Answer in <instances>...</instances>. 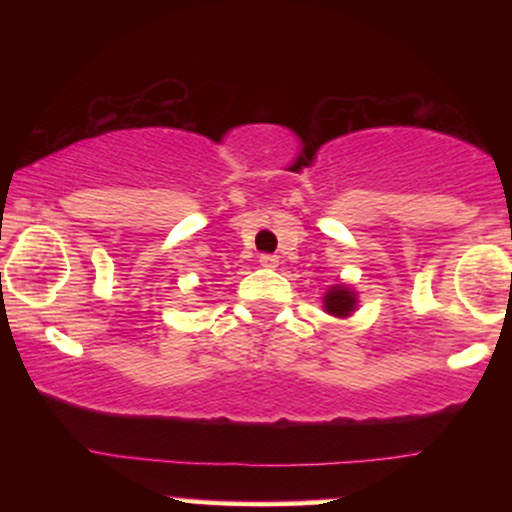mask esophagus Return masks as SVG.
Returning a JSON list of instances; mask_svg holds the SVG:
<instances>
[{
	"mask_svg": "<svg viewBox=\"0 0 512 512\" xmlns=\"http://www.w3.org/2000/svg\"><path fill=\"white\" fill-rule=\"evenodd\" d=\"M260 264L267 269H274L279 267V257L272 255V252H264V255H260Z\"/></svg>",
	"mask_w": 512,
	"mask_h": 512,
	"instance_id": "obj_1",
	"label": "esophagus"
}]
</instances>
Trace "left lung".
Returning a JSON list of instances; mask_svg holds the SVG:
<instances>
[{"label":"left lung","instance_id":"obj_1","mask_svg":"<svg viewBox=\"0 0 512 512\" xmlns=\"http://www.w3.org/2000/svg\"><path fill=\"white\" fill-rule=\"evenodd\" d=\"M354 305H356L354 293H351L349 289H344V286H334V289L325 296L327 313H332V315H337V317L349 315L351 310H354Z\"/></svg>","mask_w":512,"mask_h":512}]
</instances>
